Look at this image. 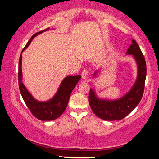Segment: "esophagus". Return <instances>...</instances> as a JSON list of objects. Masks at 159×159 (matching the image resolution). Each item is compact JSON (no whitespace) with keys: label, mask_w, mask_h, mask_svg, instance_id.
Returning a JSON list of instances; mask_svg holds the SVG:
<instances>
[{"label":"esophagus","mask_w":159,"mask_h":159,"mask_svg":"<svg viewBox=\"0 0 159 159\" xmlns=\"http://www.w3.org/2000/svg\"><path fill=\"white\" fill-rule=\"evenodd\" d=\"M88 71L87 70L82 71V79L86 80V79H88Z\"/></svg>","instance_id":"obj_1"}]
</instances>
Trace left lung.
I'll return each instance as SVG.
<instances>
[{"label":"left lung","mask_w":159,"mask_h":159,"mask_svg":"<svg viewBox=\"0 0 159 159\" xmlns=\"http://www.w3.org/2000/svg\"><path fill=\"white\" fill-rule=\"evenodd\" d=\"M127 55H131L137 64V78L130 90L122 97L117 99L101 98L94 88H90L89 103L91 109L98 117L106 121L121 120L134 109L142 99L146 78V63L141 50L134 40L128 48ZM93 77H98L95 71Z\"/></svg>","instance_id":"1"}]
</instances>
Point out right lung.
I'll return each instance as SVG.
<instances>
[{"label": "right lung", "mask_w": 159, "mask_h": 159, "mask_svg": "<svg viewBox=\"0 0 159 159\" xmlns=\"http://www.w3.org/2000/svg\"><path fill=\"white\" fill-rule=\"evenodd\" d=\"M49 30L50 28H47L43 31L37 32L32 36L21 51L19 61V87L21 95L32 114L37 119L41 121L54 120L64 113L68 104L71 93L81 78V75L66 76L61 82L56 94L51 99L45 101H40L34 98L24 84L22 82V69H21L22 55L21 54L27 48L34 38Z\"/></svg>", "instance_id": "right-lung-1"}]
</instances>
